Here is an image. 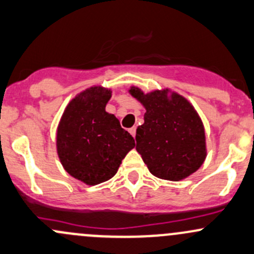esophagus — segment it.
<instances>
[{"mask_svg": "<svg viewBox=\"0 0 254 254\" xmlns=\"http://www.w3.org/2000/svg\"><path fill=\"white\" fill-rule=\"evenodd\" d=\"M129 132H130V134H131L132 136H135V135H136V127H130V129H129Z\"/></svg>", "mask_w": 254, "mask_h": 254, "instance_id": "esophagus-1", "label": "esophagus"}]
</instances>
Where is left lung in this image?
Returning a JSON list of instances; mask_svg holds the SVG:
<instances>
[{"instance_id":"8db88e82","label":"left lung","mask_w":254,"mask_h":254,"mask_svg":"<svg viewBox=\"0 0 254 254\" xmlns=\"http://www.w3.org/2000/svg\"><path fill=\"white\" fill-rule=\"evenodd\" d=\"M129 93L146 113L136 129V151L152 175L180 181L201 168L207 157L204 125L190 101L170 89L145 93L131 86Z\"/></svg>"}]
</instances>
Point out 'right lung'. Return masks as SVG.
I'll use <instances>...</instances> for the list:
<instances>
[{"mask_svg":"<svg viewBox=\"0 0 254 254\" xmlns=\"http://www.w3.org/2000/svg\"><path fill=\"white\" fill-rule=\"evenodd\" d=\"M112 90L101 85L84 90L64 109L57 127L56 147L64 170L93 186L109 180L135 147V140L106 112Z\"/></svg>","mask_w":254,"mask_h":254,"instance_id":"1","label":"right lung"}]
</instances>
